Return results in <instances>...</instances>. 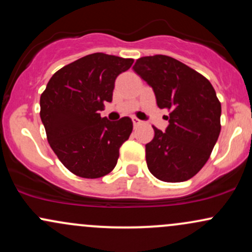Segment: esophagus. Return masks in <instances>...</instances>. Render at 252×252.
Wrapping results in <instances>:
<instances>
[{
	"label": "esophagus",
	"instance_id": "obj_1",
	"mask_svg": "<svg viewBox=\"0 0 252 252\" xmlns=\"http://www.w3.org/2000/svg\"><path fill=\"white\" fill-rule=\"evenodd\" d=\"M141 123H142V122H141V121L138 120V118H136V117H132V124H134V126H135V128H136V126H140Z\"/></svg>",
	"mask_w": 252,
	"mask_h": 252
}]
</instances>
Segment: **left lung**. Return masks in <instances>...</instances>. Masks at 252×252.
<instances>
[{
    "instance_id": "obj_1",
    "label": "left lung",
    "mask_w": 252,
    "mask_h": 252,
    "mask_svg": "<svg viewBox=\"0 0 252 252\" xmlns=\"http://www.w3.org/2000/svg\"><path fill=\"white\" fill-rule=\"evenodd\" d=\"M132 70L155 94L160 109H169L168 126L154 128L146 144L149 172L166 182L186 181L209 160L220 134L221 105L211 83L200 73L167 56L143 57Z\"/></svg>"
}]
</instances>
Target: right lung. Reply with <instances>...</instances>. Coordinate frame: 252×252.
Segmentation results:
<instances>
[{
    "instance_id": "obj_1",
    "label": "right lung",
    "mask_w": 252,
    "mask_h": 252,
    "mask_svg": "<svg viewBox=\"0 0 252 252\" xmlns=\"http://www.w3.org/2000/svg\"><path fill=\"white\" fill-rule=\"evenodd\" d=\"M132 63L104 53L89 54L56 72L40 97L48 143L73 174L96 179L116 166L132 122L129 117L111 122L99 111L104 103H111L116 78Z\"/></svg>"
}]
</instances>
